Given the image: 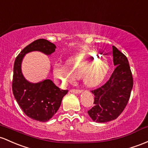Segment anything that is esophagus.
Masks as SVG:
<instances>
[{
	"label": "esophagus",
	"instance_id": "esophagus-1",
	"mask_svg": "<svg viewBox=\"0 0 148 148\" xmlns=\"http://www.w3.org/2000/svg\"><path fill=\"white\" fill-rule=\"evenodd\" d=\"M70 92H74V93H77L79 94L82 92V90H79V89H71Z\"/></svg>",
	"mask_w": 148,
	"mask_h": 148
}]
</instances>
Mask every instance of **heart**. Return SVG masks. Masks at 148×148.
I'll return each instance as SVG.
<instances>
[{
  "instance_id": "1",
  "label": "heart",
  "mask_w": 148,
  "mask_h": 148,
  "mask_svg": "<svg viewBox=\"0 0 148 148\" xmlns=\"http://www.w3.org/2000/svg\"><path fill=\"white\" fill-rule=\"evenodd\" d=\"M66 65L57 64L53 70L62 85L73 82L75 77H81L86 86H97L103 82L110 69L106 59L85 53L72 56L66 60Z\"/></svg>"
}]
</instances>
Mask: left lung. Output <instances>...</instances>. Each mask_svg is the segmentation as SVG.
<instances>
[{"mask_svg": "<svg viewBox=\"0 0 148 148\" xmlns=\"http://www.w3.org/2000/svg\"><path fill=\"white\" fill-rule=\"evenodd\" d=\"M115 67L110 79L101 87L91 90L94 106L88 111L92 121L105 123L116 119L124 111L134 85L132 73L127 58L112 46Z\"/></svg>", "mask_w": 148, "mask_h": 148, "instance_id": "left-lung-1", "label": "left lung"}]
</instances>
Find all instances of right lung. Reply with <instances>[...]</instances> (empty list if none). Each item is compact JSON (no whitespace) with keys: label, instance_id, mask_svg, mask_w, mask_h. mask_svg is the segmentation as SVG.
Instances as JSON below:
<instances>
[{"label":"right lung","instance_id":"add662e5","mask_svg":"<svg viewBox=\"0 0 148 148\" xmlns=\"http://www.w3.org/2000/svg\"><path fill=\"white\" fill-rule=\"evenodd\" d=\"M56 45L48 40H36L24 48L14 63L12 92L23 112L32 119L48 121L57 112L67 90H61L50 79L31 83L24 77L21 69L23 58L27 53L40 51L50 56L56 50Z\"/></svg>","mask_w":148,"mask_h":148}]
</instances>
